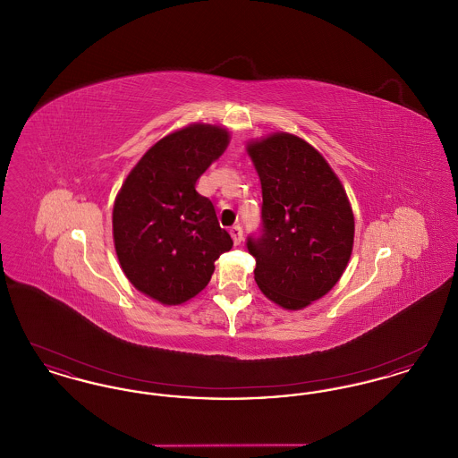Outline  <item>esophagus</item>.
Returning a JSON list of instances; mask_svg holds the SVG:
<instances>
[{
  "mask_svg": "<svg viewBox=\"0 0 458 458\" xmlns=\"http://www.w3.org/2000/svg\"><path fill=\"white\" fill-rule=\"evenodd\" d=\"M230 235H232V239H233V243L239 245L240 242L243 240V230H242V226H240V225L232 226V228H230Z\"/></svg>",
  "mask_w": 458,
  "mask_h": 458,
  "instance_id": "esophagus-1",
  "label": "esophagus"
}]
</instances>
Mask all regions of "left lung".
<instances>
[{
	"instance_id": "left-lung-1",
	"label": "left lung",
	"mask_w": 458,
	"mask_h": 458,
	"mask_svg": "<svg viewBox=\"0 0 458 458\" xmlns=\"http://www.w3.org/2000/svg\"><path fill=\"white\" fill-rule=\"evenodd\" d=\"M261 178L262 233L247 239L254 280L275 304L299 310L342 278L353 247L349 197L304 139L276 131L247 144Z\"/></svg>"
}]
</instances>
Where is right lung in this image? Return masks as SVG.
Wrapping results in <instances>:
<instances>
[{"mask_svg":"<svg viewBox=\"0 0 458 458\" xmlns=\"http://www.w3.org/2000/svg\"><path fill=\"white\" fill-rule=\"evenodd\" d=\"M228 142L230 133L218 125L172 131L139 159L114 199L120 266L139 292L161 304L196 297L209 284L215 261L233 245L213 202L196 191L197 178Z\"/></svg>","mask_w":458,"mask_h":458,"instance_id":"add662e5","label":"right lung"}]
</instances>
